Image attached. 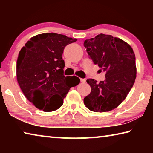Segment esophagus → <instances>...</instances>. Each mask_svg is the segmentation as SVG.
I'll return each instance as SVG.
<instances>
[{"label": "esophagus", "mask_w": 153, "mask_h": 153, "mask_svg": "<svg viewBox=\"0 0 153 153\" xmlns=\"http://www.w3.org/2000/svg\"><path fill=\"white\" fill-rule=\"evenodd\" d=\"M80 81H81L82 83H84L86 82V79H83V78H80Z\"/></svg>", "instance_id": "obj_1"}]
</instances>
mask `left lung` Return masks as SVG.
<instances>
[{
	"label": "left lung",
	"instance_id": "obj_1",
	"mask_svg": "<svg viewBox=\"0 0 153 153\" xmlns=\"http://www.w3.org/2000/svg\"><path fill=\"white\" fill-rule=\"evenodd\" d=\"M89 58L106 72L105 79L86 82L91 92L84 105L94 112H108L117 107L130 91L136 77V57L133 49L120 38L98 34L84 41Z\"/></svg>",
	"mask_w": 153,
	"mask_h": 153
}]
</instances>
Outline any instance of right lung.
I'll list each match as a JSON object with an SVG mask.
<instances>
[{
  "instance_id": "right-lung-1",
  "label": "right lung",
  "mask_w": 153,
  "mask_h": 153,
  "mask_svg": "<svg viewBox=\"0 0 153 153\" xmlns=\"http://www.w3.org/2000/svg\"><path fill=\"white\" fill-rule=\"evenodd\" d=\"M76 38L55 33L31 38L19 51L17 79L25 97L36 108L53 111L63 104L70 88L79 84L76 76H65L63 50Z\"/></svg>"
}]
</instances>
